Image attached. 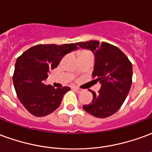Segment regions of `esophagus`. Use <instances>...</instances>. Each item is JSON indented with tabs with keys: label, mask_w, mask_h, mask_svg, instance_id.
Wrapping results in <instances>:
<instances>
[{
	"label": "esophagus",
	"mask_w": 152,
	"mask_h": 152,
	"mask_svg": "<svg viewBox=\"0 0 152 152\" xmlns=\"http://www.w3.org/2000/svg\"><path fill=\"white\" fill-rule=\"evenodd\" d=\"M75 91H76V92H78V93H80V92L83 91V90L80 89V88H78V87H75Z\"/></svg>",
	"instance_id": "34e87169"
}]
</instances>
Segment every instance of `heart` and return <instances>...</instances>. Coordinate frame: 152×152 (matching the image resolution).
Masks as SVG:
<instances>
[{
  "mask_svg": "<svg viewBox=\"0 0 152 152\" xmlns=\"http://www.w3.org/2000/svg\"><path fill=\"white\" fill-rule=\"evenodd\" d=\"M81 53H84V52H81Z\"/></svg>",
  "mask_w": 152,
  "mask_h": 152,
  "instance_id": "1",
  "label": "heart"
}]
</instances>
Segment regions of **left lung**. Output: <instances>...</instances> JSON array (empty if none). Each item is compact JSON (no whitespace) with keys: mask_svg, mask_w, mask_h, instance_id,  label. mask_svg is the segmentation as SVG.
<instances>
[{"mask_svg":"<svg viewBox=\"0 0 152 152\" xmlns=\"http://www.w3.org/2000/svg\"><path fill=\"white\" fill-rule=\"evenodd\" d=\"M83 49L94 55L92 76L101 85L98 94L92 92L93 100L83 106L87 113L104 118L113 115L120 109L128 96L132 86V66L122 51L105 42L91 40L76 43Z\"/></svg>","mask_w":152,"mask_h":152,"instance_id":"8db88e82","label":"left lung"}]
</instances>
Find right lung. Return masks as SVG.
<instances>
[{
	"label": "right lung",
	"mask_w": 152,
	"mask_h": 152,
	"mask_svg": "<svg viewBox=\"0 0 152 152\" xmlns=\"http://www.w3.org/2000/svg\"><path fill=\"white\" fill-rule=\"evenodd\" d=\"M78 48L74 43L55 45L39 44L28 48L17 58L13 83L18 99L33 115L46 116L60 106L70 87L55 89L44 85L52 69L56 68L62 57Z\"/></svg>",
	"instance_id": "add662e5"
}]
</instances>
